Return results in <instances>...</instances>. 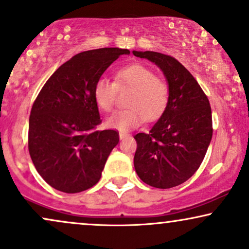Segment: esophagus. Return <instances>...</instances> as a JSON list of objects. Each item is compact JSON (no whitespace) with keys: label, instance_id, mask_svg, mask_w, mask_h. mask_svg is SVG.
Masks as SVG:
<instances>
[{"label":"esophagus","instance_id":"34e87169","mask_svg":"<svg viewBox=\"0 0 249 249\" xmlns=\"http://www.w3.org/2000/svg\"><path fill=\"white\" fill-rule=\"evenodd\" d=\"M130 137V134L126 133V132H119V139H125V138Z\"/></svg>","mask_w":249,"mask_h":249}]
</instances>
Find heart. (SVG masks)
Segmentation results:
<instances>
[{
  "label": "heart",
  "instance_id": "1",
  "mask_svg": "<svg viewBox=\"0 0 249 249\" xmlns=\"http://www.w3.org/2000/svg\"><path fill=\"white\" fill-rule=\"evenodd\" d=\"M117 85L128 87L132 92L128 96L127 109L117 111L107 118V125L111 128L128 132L143 122L155 121L166 110L169 101V87L155 75L153 70L140 64L122 68L117 73L116 83L107 77H101L94 86V100L103 111H111L115 106Z\"/></svg>",
  "mask_w": 249,
  "mask_h": 249
}]
</instances>
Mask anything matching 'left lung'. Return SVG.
I'll use <instances>...</instances> for the list:
<instances>
[{
    "instance_id": "obj_1",
    "label": "left lung",
    "mask_w": 249,
    "mask_h": 249,
    "mask_svg": "<svg viewBox=\"0 0 249 249\" xmlns=\"http://www.w3.org/2000/svg\"><path fill=\"white\" fill-rule=\"evenodd\" d=\"M162 71L169 87L164 112L148 133H138L134 169L142 182L169 189L189 179L199 168L212 138V113L198 82L173 56L133 51Z\"/></svg>"
}]
</instances>
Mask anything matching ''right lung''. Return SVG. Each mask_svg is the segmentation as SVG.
Segmentation results:
<instances>
[{
    "label": "right lung",
    "instance_id": "add662e5",
    "mask_svg": "<svg viewBox=\"0 0 249 249\" xmlns=\"http://www.w3.org/2000/svg\"><path fill=\"white\" fill-rule=\"evenodd\" d=\"M122 54L130 51L106 47L74 55L36 98L29 119L30 157L39 175L56 190L76 194L94 187L119 142L115 130H96L102 121L94 86Z\"/></svg>",
    "mask_w": 249,
    "mask_h": 249
}]
</instances>
